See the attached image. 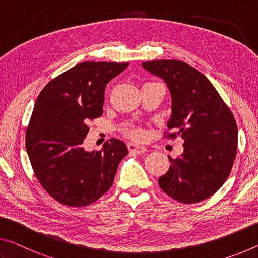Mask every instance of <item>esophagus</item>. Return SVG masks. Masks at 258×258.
Here are the masks:
<instances>
[{
	"instance_id": "obj_1",
	"label": "esophagus",
	"mask_w": 258,
	"mask_h": 258,
	"mask_svg": "<svg viewBox=\"0 0 258 258\" xmlns=\"http://www.w3.org/2000/svg\"><path fill=\"white\" fill-rule=\"evenodd\" d=\"M128 149L130 152H134V153H145V152L147 151L145 146H141V145H137L135 144V143H129L128 144Z\"/></svg>"
}]
</instances>
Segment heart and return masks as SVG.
<instances>
[{
  "label": "heart",
  "mask_w": 258,
  "mask_h": 258,
  "mask_svg": "<svg viewBox=\"0 0 258 258\" xmlns=\"http://www.w3.org/2000/svg\"><path fill=\"white\" fill-rule=\"evenodd\" d=\"M133 136L139 138V137L142 136V134H141V132H138V130H136V132H133Z\"/></svg>",
  "instance_id": "1"
}]
</instances>
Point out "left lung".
<instances>
[{"label": "left lung", "instance_id": "left-lung-1", "mask_svg": "<svg viewBox=\"0 0 258 258\" xmlns=\"http://www.w3.org/2000/svg\"><path fill=\"white\" fill-rule=\"evenodd\" d=\"M142 66L166 82L171 97L168 128L184 141V151L172 160L159 185L183 204L208 199L224 184L233 166L238 128L233 114L212 82L180 60H153Z\"/></svg>", "mask_w": 258, "mask_h": 258}]
</instances>
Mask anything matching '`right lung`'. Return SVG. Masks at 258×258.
Masks as SVG:
<instances>
[{"instance_id": "add662e5", "label": "right lung", "mask_w": 258, "mask_h": 258, "mask_svg": "<svg viewBox=\"0 0 258 258\" xmlns=\"http://www.w3.org/2000/svg\"><path fill=\"white\" fill-rule=\"evenodd\" d=\"M128 65L80 62L50 81L37 97L26 132L27 154L42 187L62 205L82 207L98 200L128 154L116 138L100 151L82 146L88 122L103 114L106 84Z\"/></svg>"}]
</instances>
